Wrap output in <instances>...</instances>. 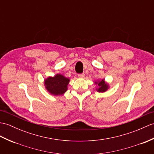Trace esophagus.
Masks as SVG:
<instances>
[{
	"label": "esophagus",
	"instance_id": "34e87169",
	"mask_svg": "<svg viewBox=\"0 0 154 154\" xmlns=\"http://www.w3.org/2000/svg\"><path fill=\"white\" fill-rule=\"evenodd\" d=\"M78 76L79 77H85V73H82L78 74Z\"/></svg>",
	"mask_w": 154,
	"mask_h": 154
}]
</instances>
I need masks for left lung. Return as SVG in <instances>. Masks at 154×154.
I'll return each mask as SVG.
<instances>
[{"label": "left lung", "mask_w": 154, "mask_h": 154, "mask_svg": "<svg viewBox=\"0 0 154 154\" xmlns=\"http://www.w3.org/2000/svg\"><path fill=\"white\" fill-rule=\"evenodd\" d=\"M96 84H97L98 86V92H105L107 91V89L108 88V85H107L103 79H102L101 81H98V83L96 82Z\"/></svg>", "instance_id": "8db88e82"}]
</instances>
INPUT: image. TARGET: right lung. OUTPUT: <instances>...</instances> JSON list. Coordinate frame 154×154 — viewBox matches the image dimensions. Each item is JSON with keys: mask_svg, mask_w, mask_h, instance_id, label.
<instances>
[{"mask_svg": "<svg viewBox=\"0 0 154 154\" xmlns=\"http://www.w3.org/2000/svg\"><path fill=\"white\" fill-rule=\"evenodd\" d=\"M69 79L62 75H56L54 77H50L45 80V87L52 94L62 95L67 90Z\"/></svg>", "mask_w": 154, "mask_h": 154, "instance_id": "right-lung-1", "label": "right lung"}]
</instances>
